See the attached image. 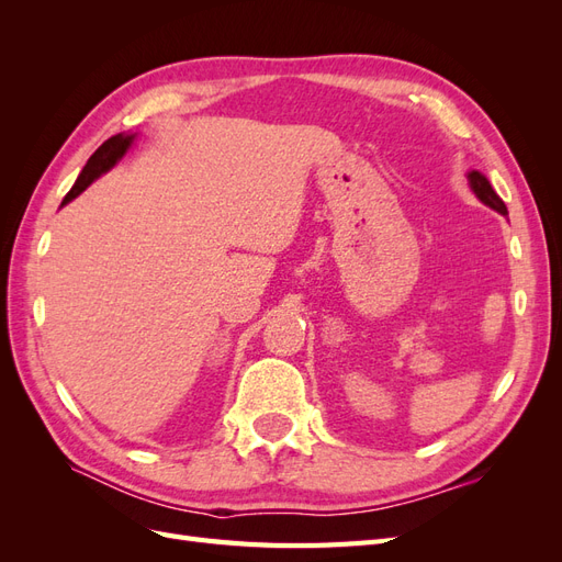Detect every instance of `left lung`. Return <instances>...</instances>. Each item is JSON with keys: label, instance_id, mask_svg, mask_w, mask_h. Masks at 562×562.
I'll use <instances>...</instances> for the list:
<instances>
[{"label": "left lung", "instance_id": "obj_1", "mask_svg": "<svg viewBox=\"0 0 562 562\" xmlns=\"http://www.w3.org/2000/svg\"><path fill=\"white\" fill-rule=\"evenodd\" d=\"M467 178H469V184H471V190H473V194L479 196L485 206H490L492 211H497V213H502V215H508V211H506V203L499 199V194L492 190V184H490V180L483 176V173H479V171H469L467 173Z\"/></svg>", "mask_w": 562, "mask_h": 562}]
</instances>
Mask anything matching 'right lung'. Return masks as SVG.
I'll list each match as a JSON object with an SVG mask.
<instances>
[{
    "instance_id": "right-lung-1",
    "label": "right lung",
    "mask_w": 562,
    "mask_h": 562,
    "mask_svg": "<svg viewBox=\"0 0 562 562\" xmlns=\"http://www.w3.org/2000/svg\"><path fill=\"white\" fill-rule=\"evenodd\" d=\"M133 138H135V135L116 133V135H112L110 140H105L103 145H100V147L93 151V155H91V159L87 161V166H83V171L79 173V178H77L72 190L67 192V196L63 199V206H65V203H70L75 196H79L83 190H87V187H89L95 178L108 173L110 168L126 155L131 143H133Z\"/></svg>"
}]
</instances>
